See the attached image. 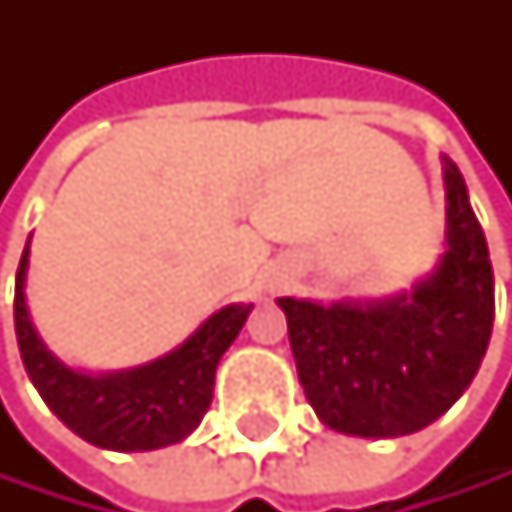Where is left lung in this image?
Returning a JSON list of instances; mask_svg holds the SVG:
<instances>
[{"mask_svg": "<svg viewBox=\"0 0 512 512\" xmlns=\"http://www.w3.org/2000/svg\"><path fill=\"white\" fill-rule=\"evenodd\" d=\"M445 251L378 301L276 298L316 418L347 436L418 433L455 405L488 350L495 273L458 165L442 156Z\"/></svg>", "mask_w": 512, "mask_h": 512, "instance_id": "obj_1", "label": "left lung"}]
</instances>
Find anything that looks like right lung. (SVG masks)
I'll use <instances>...</instances> for the list:
<instances>
[{
  "instance_id": "obj_1",
  "label": "right lung",
  "mask_w": 512,
  "mask_h": 512,
  "mask_svg": "<svg viewBox=\"0 0 512 512\" xmlns=\"http://www.w3.org/2000/svg\"><path fill=\"white\" fill-rule=\"evenodd\" d=\"M27 270L30 239L14 282L17 347L33 387L76 436L110 451H153L187 439L199 427L211 405L218 362L254 304L221 307L184 344L153 362L94 375L57 359L39 338L27 307Z\"/></svg>"
}]
</instances>
